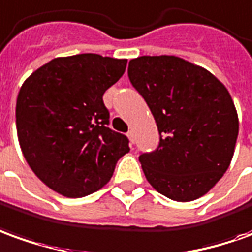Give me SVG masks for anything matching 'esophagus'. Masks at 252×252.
I'll return each instance as SVG.
<instances>
[{"label": "esophagus", "mask_w": 252, "mask_h": 252, "mask_svg": "<svg viewBox=\"0 0 252 252\" xmlns=\"http://www.w3.org/2000/svg\"><path fill=\"white\" fill-rule=\"evenodd\" d=\"M127 137H129L130 143L134 144V133H133V130H130L129 133H127Z\"/></svg>", "instance_id": "esophagus-1"}]
</instances>
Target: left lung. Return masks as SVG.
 Returning a JSON list of instances; mask_svg holds the SVG:
<instances>
[{"label":"left lung","mask_w":252,"mask_h":252,"mask_svg":"<svg viewBox=\"0 0 252 252\" xmlns=\"http://www.w3.org/2000/svg\"><path fill=\"white\" fill-rule=\"evenodd\" d=\"M127 74L160 134L156 151L140 155L145 178L171 200L202 197L235 154L239 118L228 89L210 71L177 56L137 57Z\"/></svg>","instance_id":"8db88e82"}]
</instances>
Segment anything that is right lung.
Masks as SVG:
<instances>
[{"mask_svg":"<svg viewBox=\"0 0 252 252\" xmlns=\"http://www.w3.org/2000/svg\"><path fill=\"white\" fill-rule=\"evenodd\" d=\"M126 59L96 53L56 57L19 90L16 129L31 170L65 197H83L111 180L130 151L127 137L108 127L103 94L126 70Z\"/></svg>","mask_w":252,"mask_h":252,"instance_id":"1","label":"right lung"}]
</instances>
